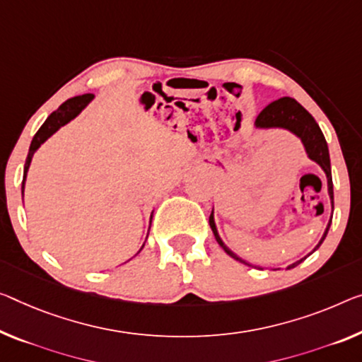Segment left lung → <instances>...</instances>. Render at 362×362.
<instances>
[{
  "label": "left lung",
  "instance_id": "1",
  "mask_svg": "<svg viewBox=\"0 0 362 362\" xmlns=\"http://www.w3.org/2000/svg\"><path fill=\"white\" fill-rule=\"evenodd\" d=\"M255 127H259V129H272V127H280V129H286L293 132L294 136L301 139L305 153H308V157L315 162L317 165L320 166L322 170H324V173L327 176V187H329V196H330V204H332V212H333V182H332V168H330V155H329V146H327V141L324 134H322L319 124L315 123V119L313 118V115L309 113L308 110L304 107H301L296 100L291 98V97H283V98H278L275 102H272L270 105H267V107L260 111L257 118H255ZM209 223L210 228H212L214 231V236L216 239V243L220 244L221 247H223V251L233 257L238 262H241L244 265H249L252 267V264L246 262V260H243L239 255H236L235 252L231 251L230 247H226V244L221 241V238L218 235V230H216V225H215V218H214V210L212 214H210V218H209ZM330 225H332V216H330V221L329 225L325 228V233L322 239L319 241V244L314 247V251L320 247V244L324 243V239L327 236V233L330 230ZM313 251V252H314ZM310 252V254H313ZM310 254L305 255V257H309ZM305 257L296 260V262L288 265L286 269L290 270L293 267H296L305 260ZM278 270V269H274Z\"/></svg>",
  "mask_w": 362,
  "mask_h": 362
}]
</instances>
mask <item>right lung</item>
Listing matches in <instances>:
<instances>
[{"instance_id":"add662e5","label":"right lung","mask_w":362,"mask_h":362,"mask_svg":"<svg viewBox=\"0 0 362 362\" xmlns=\"http://www.w3.org/2000/svg\"><path fill=\"white\" fill-rule=\"evenodd\" d=\"M92 98H93V93H86V95L72 97L69 100H66V102L61 105V107L57 111H53V113L48 116L45 123H43L40 129L37 131V134L33 136L32 142H30L29 153H27V160H25V166H24V180H22V196H24L25 177H27V171H29V166H30L33 153H35L38 147H40L48 137H52L54 132L59 129V127H63L64 124H68L71 119H74L76 116L79 115L81 111L92 102ZM150 221H152V216H150ZM148 230H150V228H148ZM142 247H144V244H142ZM142 247H141V251H142ZM141 251H139V252H141Z\"/></svg>"}]
</instances>
